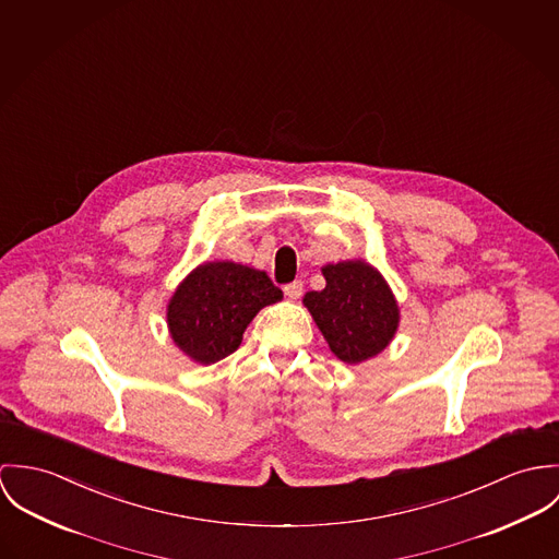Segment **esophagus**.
<instances>
[{
  "mask_svg": "<svg viewBox=\"0 0 559 559\" xmlns=\"http://www.w3.org/2000/svg\"><path fill=\"white\" fill-rule=\"evenodd\" d=\"M283 292H285V296H287L289 300H298V298L302 296V292H305V285H302V281H294V283L285 285Z\"/></svg>",
  "mask_w": 559,
  "mask_h": 559,
  "instance_id": "obj_1",
  "label": "esophagus"
}]
</instances>
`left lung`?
I'll return each instance as SVG.
<instances>
[{
	"mask_svg": "<svg viewBox=\"0 0 559 559\" xmlns=\"http://www.w3.org/2000/svg\"><path fill=\"white\" fill-rule=\"evenodd\" d=\"M325 287L305 305L336 358L365 362L388 347L399 328L396 300L381 274L365 261L325 265Z\"/></svg>",
	"mask_w": 559,
	"mask_h": 559,
	"instance_id": "1",
	"label": "left lung"
}]
</instances>
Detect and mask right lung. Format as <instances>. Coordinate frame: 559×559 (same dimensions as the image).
Instances as JSON below:
<instances>
[{
  "label": "right lung",
  "mask_w": 559,
  "mask_h": 559,
  "mask_svg": "<svg viewBox=\"0 0 559 559\" xmlns=\"http://www.w3.org/2000/svg\"><path fill=\"white\" fill-rule=\"evenodd\" d=\"M283 298L265 272L231 261H212L190 272L169 302L176 345L201 365L234 354L252 317Z\"/></svg>",
  "instance_id": "1"
}]
</instances>
